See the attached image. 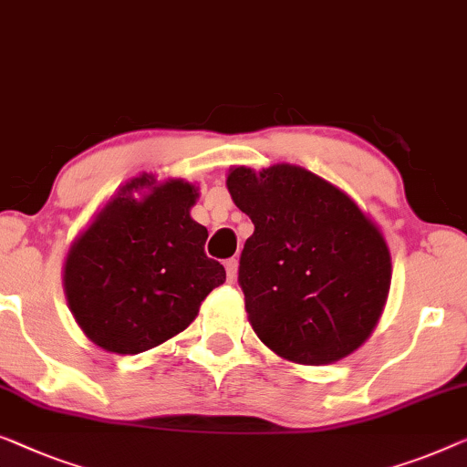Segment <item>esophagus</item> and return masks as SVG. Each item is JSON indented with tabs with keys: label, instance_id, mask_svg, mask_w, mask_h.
I'll list each match as a JSON object with an SVG mask.
<instances>
[{
	"label": "esophagus",
	"instance_id": "34e87169",
	"mask_svg": "<svg viewBox=\"0 0 467 467\" xmlns=\"http://www.w3.org/2000/svg\"><path fill=\"white\" fill-rule=\"evenodd\" d=\"M225 272H227V282H234L235 275H238V261L235 259L225 261Z\"/></svg>",
	"mask_w": 467,
	"mask_h": 467
}]
</instances>
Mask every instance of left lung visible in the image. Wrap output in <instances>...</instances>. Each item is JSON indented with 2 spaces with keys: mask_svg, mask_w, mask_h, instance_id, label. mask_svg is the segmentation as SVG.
Wrapping results in <instances>:
<instances>
[{
  "mask_svg": "<svg viewBox=\"0 0 467 467\" xmlns=\"http://www.w3.org/2000/svg\"><path fill=\"white\" fill-rule=\"evenodd\" d=\"M227 189L254 225L238 282L256 337L284 360L309 367L360 348L391 282L379 227L348 193L301 166H235Z\"/></svg>",
  "mask_w": 467,
  "mask_h": 467,
  "instance_id": "left-lung-1",
  "label": "left lung"
}]
</instances>
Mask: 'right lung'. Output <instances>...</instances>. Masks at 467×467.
I'll list each match as a JSON object with an SVG mask.
<instances>
[{"instance_id":"obj_1","label":"right lung","mask_w":467,"mask_h":467,"mask_svg":"<svg viewBox=\"0 0 467 467\" xmlns=\"http://www.w3.org/2000/svg\"><path fill=\"white\" fill-rule=\"evenodd\" d=\"M150 193L137 201L132 191ZM198 187L132 179L100 208L65 261V295L88 339L113 354H140L185 330L225 282L208 259V232L189 217Z\"/></svg>"}]
</instances>
